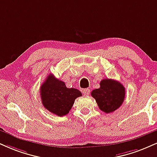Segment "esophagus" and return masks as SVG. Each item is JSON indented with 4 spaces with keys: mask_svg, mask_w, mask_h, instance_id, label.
Masks as SVG:
<instances>
[{
    "mask_svg": "<svg viewBox=\"0 0 157 157\" xmlns=\"http://www.w3.org/2000/svg\"><path fill=\"white\" fill-rule=\"evenodd\" d=\"M82 93H83L85 96H88L90 94V89H88V88H86V89L82 90Z\"/></svg>",
    "mask_w": 157,
    "mask_h": 157,
    "instance_id": "34e87169",
    "label": "esophagus"
}]
</instances>
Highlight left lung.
I'll list each match as a JSON object with an SVG mask.
<instances>
[{
    "instance_id": "1",
    "label": "left lung",
    "mask_w": 157,
    "mask_h": 157,
    "mask_svg": "<svg viewBox=\"0 0 157 157\" xmlns=\"http://www.w3.org/2000/svg\"><path fill=\"white\" fill-rule=\"evenodd\" d=\"M125 88L118 81L104 79L100 82V88L92 90L99 109L106 113L114 112L119 108L125 98Z\"/></svg>"
}]
</instances>
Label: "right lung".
I'll return each mask as SVG.
<instances>
[{
  "label": "right lung",
  "instance_id": "add662e5",
  "mask_svg": "<svg viewBox=\"0 0 157 157\" xmlns=\"http://www.w3.org/2000/svg\"><path fill=\"white\" fill-rule=\"evenodd\" d=\"M40 95L45 108L58 116H63L69 113L75 100L82 93L76 88H68L65 82L50 74L41 85Z\"/></svg>",
  "mask_w": 157,
  "mask_h": 157
}]
</instances>
